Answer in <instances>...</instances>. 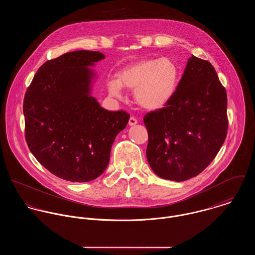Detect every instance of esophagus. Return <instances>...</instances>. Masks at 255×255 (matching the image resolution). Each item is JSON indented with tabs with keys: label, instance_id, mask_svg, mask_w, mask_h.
<instances>
[{
	"label": "esophagus",
	"instance_id": "34e87169",
	"mask_svg": "<svg viewBox=\"0 0 255 255\" xmlns=\"http://www.w3.org/2000/svg\"><path fill=\"white\" fill-rule=\"evenodd\" d=\"M137 124V120L134 117H130L128 120V125L129 126H135Z\"/></svg>",
	"mask_w": 255,
	"mask_h": 255
}]
</instances>
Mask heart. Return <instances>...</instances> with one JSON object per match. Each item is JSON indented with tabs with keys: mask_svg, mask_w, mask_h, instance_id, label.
I'll list each match as a JSON object with an SVG mask.
<instances>
[{
	"mask_svg": "<svg viewBox=\"0 0 255 255\" xmlns=\"http://www.w3.org/2000/svg\"><path fill=\"white\" fill-rule=\"evenodd\" d=\"M179 82V69L168 58L142 60L124 68L118 79L108 82V90L121 96L123 87L134 89L136 103L151 111L165 107L173 98Z\"/></svg>",
	"mask_w": 255,
	"mask_h": 255,
	"instance_id": "obj_1",
	"label": "heart"
}]
</instances>
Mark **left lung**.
<instances>
[{
  "instance_id": "1",
  "label": "left lung",
  "mask_w": 255,
  "mask_h": 255,
  "mask_svg": "<svg viewBox=\"0 0 255 255\" xmlns=\"http://www.w3.org/2000/svg\"><path fill=\"white\" fill-rule=\"evenodd\" d=\"M147 161L160 178L183 182L216 157L228 129L227 93L214 67L191 56L170 102L147 113Z\"/></svg>"
}]
</instances>
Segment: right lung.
Here are the masks:
<instances>
[{"label":"right lung","mask_w":255,"mask_h":255,"mask_svg":"<svg viewBox=\"0 0 255 255\" xmlns=\"http://www.w3.org/2000/svg\"><path fill=\"white\" fill-rule=\"evenodd\" d=\"M105 56L74 51L47 61L23 100L25 139L37 161L60 179L93 181L109 164L112 144L129 120L126 111L103 109L90 95L88 67Z\"/></svg>","instance_id":"add662e5"}]
</instances>
